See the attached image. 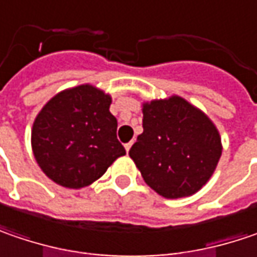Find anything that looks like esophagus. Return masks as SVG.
Masks as SVG:
<instances>
[{
	"mask_svg": "<svg viewBox=\"0 0 257 257\" xmlns=\"http://www.w3.org/2000/svg\"><path fill=\"white\" fill-rule=\"evenodd\" d=\"M131 147H132V141H131V142H128V144H125V150H126V152H129Z\"/></svg>",
	"mask_w": 257,
	"mask_h": 257,
	"instance_id": "obj_1",
	"label": "esophagus"
}]
</instances>
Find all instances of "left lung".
I'll return each instance as SVG.
<instances>
[{
	"label": "left lung",
	"instance_id": "1",
	"mask_svg": "<svg viewBox=\"0 0 257 257\" xmlns=\"http://www.w3.org/2000/svg\"><path fill=\"white\" fill-rule=\"evenodd\" d=\"M144 132L129 157L144 181L165 198L195 194L213 175L221 157V138L203 110L181 96L142 105Z\"/></svg>",
	"mask_w": 257,
	"mask_h": 257
}]
</instances>
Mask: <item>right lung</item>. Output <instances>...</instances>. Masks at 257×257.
<instances>
[{
  "label": "right lung",
  "instance_id": "right-lung-1",
  "mask_svg": "<svg viewBox=\"0 0 257 257\" xmlns=\"http://www.w3.org/2000/svg\"><path fill=\"white\" fill-rule=\"evenodd\" d=\"M110 95L80 84L53 96L34 119L31 148L51 181L66 188H83L126 151L116 138L117 120L109 112Z\"/></svg>",
  "mask_w": 257,
  "mask_h": 257
}]
</instances>
